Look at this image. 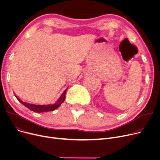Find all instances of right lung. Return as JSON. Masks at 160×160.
<instances>
[{
    "instance_id": "right-lung-1",
    "label": "right lung",
    "mask_w": 160,
    "mask_h": 160,
    "mask_svg": "<svg viewBox=\"0 0 160 160\" xmlns=\"http://www.w3.org/2000/svg\"><path fill=\"white\" fill-rule=\"evenodd\" d=\"M66 89L63 93H62V95H61V97H60L56 102L54 104H48V105H38V104H30L27 102H23L22 100L19 98L18 97L15 96L17 99H18L19 101L24 106H26L27 108H28L29 110L35 112L37 113H41V112H50V111H53L56 109H57L58 107H60V105L64 102L65 98V93L67 91Z\"/></svg>"
}]
</instances>
